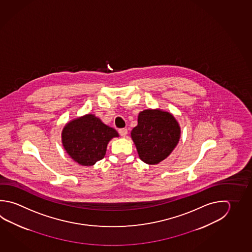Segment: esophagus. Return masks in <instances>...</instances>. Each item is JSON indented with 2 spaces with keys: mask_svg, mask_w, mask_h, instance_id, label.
<instances>
[{
  "mask_svg": "<svg viewBox=\"0 0 252 252\" xmlns=\"http://www.w3.org/2000/svg\"><path fill=\"white\" fill-rule=\"evenodd\" d=\"M119 133L122 137H125L128 134V129L126 128H120Z\"/></svg>",
  "mask_w": 252,
  "mask_h": 252,
  "instance_id": "esophagus-1",
  "label": "esophagus"
}]
</instances>
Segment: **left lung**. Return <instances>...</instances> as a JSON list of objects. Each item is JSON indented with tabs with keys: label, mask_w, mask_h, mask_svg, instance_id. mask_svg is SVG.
<instances>
[{
	"label": "left lung",
	"mask_w": 252,
	"mask_h": 252,
	"mask_svg": "<svg viewBox=\"0 0 252 252\" xmlns=\"http://www.w3.org/2000/svg\"><path fill=\"white\" fill-rule=\"evenodd\" d=\"M131 137L139 158L147 164H157L167 158L179 143L180 128L173 115L160 110L139 113Z\"/></svg>",
	"instance_id": "1"
}]
</instances>
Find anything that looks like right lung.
<instances>
[{
  "label": "right lung",
  "mask_w": 252,
  "mask_h": 252,
  "mask_svg": "<svg viewBox=\"0 0 252 252\" xmlns=\"http://www.w3.org/2000/svg\"><path fill=\"white\" fill-rule=\"evenodd\" d=\"M118 136L115 128L103 124L95 115H87L65 125L62 142L72 159L79 164L92 166L104 158L107 144Z\"/></svg>",
  "instance_id": "add662e5"
}]
</instances>
